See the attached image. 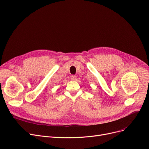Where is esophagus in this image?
<instances>
[{"label": "esophagus", "mask_w": 149, "mask_h": 149, "mask_svg": "<svg viewBox=\"0 0 149 149\" xmlns=\"http://www.w3.org/2000/svg\"><path fill=\"white\" fill-rule=\"evenodd\" d=\"M71 79H72V80H76V79H77V76H76V75H72V76H71Z\"/></svg>", "instance_id": "obj_1"}]
</instances>
